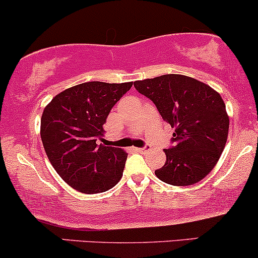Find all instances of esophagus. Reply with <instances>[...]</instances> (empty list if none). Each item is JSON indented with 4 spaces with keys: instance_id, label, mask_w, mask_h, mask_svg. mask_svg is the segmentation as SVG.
<instances>
[{
    "instance_id": "obj_1",
    "label": "esophagus",
    "mask_w": 258,
    "mask_h": 258,
    "mask_svg": "<svg viewBox=\"0 0 258 258\" xmlns=\"http://www.w3.org/2000/svg\"><path fill=\"white\" fill-rule=\"evenodd\" d=\"M135 150H137L138 152L143 153V152H147V151H149L150 147H149V146H145V147H140V149H135Z\"/></svg>"
}]
</instances>
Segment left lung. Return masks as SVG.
I'll return each instance as SVG.
<instances>
[{
  "mask_svg": "<svg viewBox=\"0 0 258 258\" xmlns=\"http://www.w3.org/2000/svg\"><path fill=\"white\" fill-rule=\"evenodd\" d=\"M134 86L174 128V146L164 150L167 161L156 176L175 186L199 183L215 168L227 144L229 115L222 96L207 84L181 74L137 80Z\"/></svg>",
  "mask_w": 258,
  "mask_h": 258,
  "instance_id": "8db88e82",
  "label": "left lung"
}]
</instances>
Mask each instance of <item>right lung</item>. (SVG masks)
I'll return each mask as SVG.
<instances>
[{
	"instance_id": "obj_1",
	"label": "right lung",
	"mask_w": 258,
	"mask_h": 258,
	"mask_svg": "<svg viewBox=\"0 0 258 258\" xmlns=\"http://www.w3.org/2000/svg\"><path fill=\"white\" fill-rule=\"evenodd\" d=\"M133 83L88 82L66 89L41 115L40 135L52 167L69 186L83 194L105 192L123 175L126 153L98 145L107 115Z\"/></svg>"
}]
</instances>
